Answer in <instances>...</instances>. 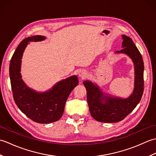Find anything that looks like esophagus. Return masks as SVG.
Returning <instances> with one entry per match:
<instances>
[{"instance_id": "1", "label": "esophagus", "mask_w": 156, "mask_h": 156, "mask_svg": "<svg viewBox=\"0 0 156 156\" xmlns=\"http://www.w3.org/2000/svg\"><path fill=\"white\" fill-rule=\"evenodd\" d=\"M78 75L82 78H84L87 75V73L84 70H80L78 73Z\"/></svg>"}]
</instances>
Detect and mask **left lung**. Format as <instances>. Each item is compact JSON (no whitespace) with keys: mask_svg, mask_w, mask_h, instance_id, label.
I'll return each instance as SVG.
<instances>
[{"mask_svg":"<svg viewBox=\"0 0 156 156\" xmlns=\"http://www.w3.org/2000/svg\"><path fill=\"white\" fill-rule=\"evenodd\" d=\"M122 49L115 54H124L134 64V89L127 98L107 94L98 86L90 80L83 82L87 92V102L90 115L96 121L102 122H117L122 121L133 111L141 101L144 92V65L142 56L133 40L122 35Z\"/></svg>","mask_w":156,"mask_h":156,"instance_id":"left-lung-1","label":"left lung"}]
</instances>
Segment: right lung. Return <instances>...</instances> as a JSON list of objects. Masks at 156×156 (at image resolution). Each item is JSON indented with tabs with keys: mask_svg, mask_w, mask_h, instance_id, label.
Segmentation results:
<instances>
[{
	"mask_svg": "<svg viewBox=\"0 0 156 156\" xmlns=\"http://www.w3.org/2000/svg\"><path fill=\"white\" fill-rule=\"evenodd\" d=\"M45 36L35 35L23 39L16 48L10 62L9 75L13 98L19 108L27 117L38 123H51L58 121L64 113L66 102L70 92L78 84L74 75L58 82L45 92L29 88L21 74L23 52L30 41H41Z\"/></svg>",
	"mask_w": 156,
	"mask_h": 156,
	"instance_id": "right-lung-1",
	"label": "right lung"
}]
</instances>
